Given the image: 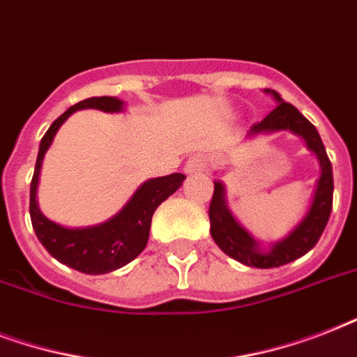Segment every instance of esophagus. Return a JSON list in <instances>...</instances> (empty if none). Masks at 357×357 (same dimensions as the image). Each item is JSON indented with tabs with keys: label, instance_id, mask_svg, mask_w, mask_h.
Listing matches in <instances>:
<instances>
[{
	"label": "esophagus",
	"instance_id": "1",
	"mask_svg": "<svg viewBox=\"0 0 357 357\" xmlns=\"http://www.w3.org/2000/svg\"><path fill=\"white\" fill-rule=\"evenodd\" d=\"M207 165H209L207 157L200 155V153H196V155L189 157V161H187V165H185V172H187V174L206 172Z\"/></svg>",
	"mask_w": 357,
	"mask_h": 357
}]
</instances>
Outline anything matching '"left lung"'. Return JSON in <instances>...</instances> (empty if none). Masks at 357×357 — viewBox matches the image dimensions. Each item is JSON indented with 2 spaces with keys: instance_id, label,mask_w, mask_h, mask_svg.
<instances>
[{
  "instance_id": "obj_1",
  "label": "left lung",
  "mask_w": 357,
  "mask_h": 357,
  "mask_svg": "<svg viewBox=\"0 0 357 357\" xmlns=\"http://www.w3.org/2000/svg\"><path fill=\"white\" fill-rule=\"evenodd\" d=\"M266 92H271L272 96L276 98L278 105L261 122L254 123L250 128L248 135L263 133V131H282V129H289V131L300 135L305 140L307 148L315 151L317 157H319L321 178H319L315 196H313L310 211L304 217V220L283 241L272 244L266 252L259 250V244L255 243L254 237H250L248 231L235 222V218L231 217V213L226 207L222 183L215 181V190H213L211 204H209L213 238L224 254H228L229 257H234L243 265L255 266V268H274V266L287 265L291 261L307 254L319 243L322 231L326 228L333 204L332 162L328 159L321 135L298 109L291 103L283 102L276 91L266 89Z\"/></svg>"
}]
</instances>
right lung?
I'll use <instances>...</instances> for the list:
<instances>
[{
    "mask_svg": "<svg viewBox=\"0 0 357 357\" xmlns=\"http://www.w3.org/2000/svg\"><path fill=\"white\" fill-rule=\"evenodd\" d=\"M122 105L123 102L116 98L102 96L83 100L72 105L68 111H64L42 137L35 174L31 179L29 215L36 237L55 259L85 274H107L133 261L146 248L153 211L168 196L179 189V185L185 179L183 174H170L162 178L148 179L137 189L119 215L92 228H63L42 215L36 206V185H38L42 159L52 144L57 129L70 114L79 109H100L105 113H119L122 111Z\"/></svg>",
    "mask_w": 357,
    "mask_h": 357,
    "instance_id": "right-lung-1",
    "label": "right lung"
}]
</instances>
